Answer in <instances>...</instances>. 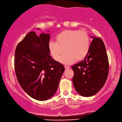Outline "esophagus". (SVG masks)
Returning <instances> with one entry per match:
<instances>
[{
	"instance_id": "esophagus-1",
	"label": "esophagus",
	"mask_w": 122,
	"mask_h": 122,
	"mask_svg": "<svg viewBox=\"0 0 122 122\" xmlns=\"http://www.w3.org/2000/svg\"><path fill=\"white\" fill-rule=\"evenodd\" d=\"M65 68L66 69H69V68H70V67L69 66H65Z\"/></svg>"
}]
</instances>
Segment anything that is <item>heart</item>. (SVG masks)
<instances>
[{"instance_id":"obj_1","label":"heart","mask_w":122,"mask_h":122,"mask_svg":"<svg viewBox=\"0 0 122 122\" xmlns=\"http://www.w3.org/2000/svg\"><path fill=\"white\" fill-rule=\"evenodd\" d=\"M55 40L56 42L51 41L48 44L49 53L55 61L60 59L63 64L71 65L76 60H82L90 51V37L85 30H63L55 36ZM64 51L66 53L61 57Z\"/></svg>"}]
</instances>
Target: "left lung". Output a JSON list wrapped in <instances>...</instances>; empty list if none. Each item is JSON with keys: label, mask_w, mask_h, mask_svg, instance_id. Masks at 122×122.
<instances>
[{"label": "left lung", "mask_w": 122, "mask_h": 122, "mask_svg": "<svg viewBox=\"0 0 122 122\" xmlns=\"http://www.w3.org/2000/svg\"><path fill=\"white\" fill-rule=\"evenodd\" d=\"M88 55L71 66L73 83L76 92L83 97L94 95L101 90L107 78L109 61L105 44L101 38L91 36Z\"/></svg>", "instance_id": "1"}]
</instances>
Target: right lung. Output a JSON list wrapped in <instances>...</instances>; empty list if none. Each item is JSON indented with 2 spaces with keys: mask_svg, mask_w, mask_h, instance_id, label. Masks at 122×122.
<instances>
[{
  "mask_svg": "<svg viewBox=\"0 0 122 122\" xmlns=\"http://www.w3.org/2000/svg\"><path fill=\"white\" fill-rule=\"evenodd\" d=\"M49 38L48 33L42 32L38 36L35 32H30L15 51L17 80L29 96L40 101L49 99L55 94L65 71L63 65L50 55Z\"/></svg>",
  "mask_w": 122,
  "mask_h": 122,
  "instance_id": "add662e5",
  "label": "right lung"
}]
</instances>
